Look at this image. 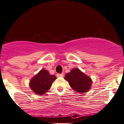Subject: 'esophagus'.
I'll return each instance as SVG.
<instances>
[{
    "instance_id": "esophagus-1",
    "label": "esophagus",
    "mask_w": 124,
    "mask_h": 124,
    "mask_svg": "<svg viewBox=\"0 0 124 124\" xmlns=\"http://www.w3.org/2000/svg\"><path fill=\"white\" fill-rule=\"evenodd\" d=\"M56 76H57L58 78H62V77H63V76H64V74H63V73L57 74H56Z\"/></svg>"
}]
</instances>
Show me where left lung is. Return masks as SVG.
<instances>
[{
  "instance_id": "obj_1",
  "label": "left lung",
  "mask_w": 124,
  "mask_h": 124,
  "mask_svg": "<svg viewBox=\"0 0 124 124\" xmlns=\"http://www.w3.org/2000/svg\"><path fill=\"white\" fill-rule=\"evenodd\" d=\"M64 79L69 82L71 88L79 93H85L90 88L92 84L90 77L78 68H74L67 73Z\"/></svg>"
}]
</instances>
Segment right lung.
Returning a JSON list of instances; mask_svg holds the SVG:
<instances>
[{
    "label": "right lung",
    "mask_w": 124,
    "mask_h": 124,
    "mask_svg": "<svg viewBox=\"0 0 124 124\" xmlns=\"http://www.w3.org/2000/svg\"><path fill=\"white\" fill-rule=\"evenodd\" d=\"M56 77L51 75L47 70H42L32 78L29 86L33 92L37 95H44L50 88L52 83Z\"/></svg>",
    "instance_id": "obj_1"
}]
</instances>
